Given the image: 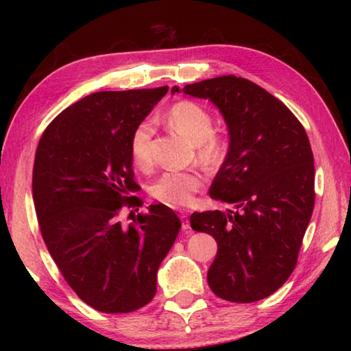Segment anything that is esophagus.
<instances>
[{
    "instance_id": "obj_1",
    "label": "esophagus",
    "mask_w": 351,
    "mask_h": 351,
    "mask_svg": "<svg viewBox=\"0 0 351 351\" xmlns=\"http://www.w3.org/2000/svg\"><path fill=\"white\" fill-rule=\"evenodd\" d=\"M180 218H181V226L184 230H187L190 228V221H189V217L187 213H180Z\"/></svg>"
}]
</instances>
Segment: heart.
Returning <instances> with one entry per match:
<instances>
[{
    "instance_id": "1",
    "label": "heart",
    "mask_w": 351,
    "mask_h": 351,
    "mask_svg": "<svg viewBox=\"0 0 351 351\" xmlns=\"http://www.w3.org/2000/svg\"><path fill=\"white\" fill-rule=\"evenodd\" d=\"M164 117L178 133L197 145L199 159L209 164L217 161L219 147L213 136V121L209 111L192 100H181L171 105ZM153 123L145 119L134 127L130 138L133 161L141 169H147L153 161ZM204 181V175L199 170L167 171L152 184L150 193L170 207H186L192 204L195 193L203 189Z\"/></svg>"
}]
</instances>
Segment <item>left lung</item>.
I'll return each instance as SVG.
<instances>
[{"instance_id":"8db88e82","label":"left lung","mask_w":351,"mask_h":351,"mask_svg":"<svg viewBox=\"0 0 351 351\" xmlns=\"http://www.w3.org/2000/svg\"><path fill=\"white\" fill-rule=\"evenodd\" d=\"M209 99L229 130V150L210 198L234 210L190 215L218 245L207 272L213 294L235 304L265 299L288 280L314 207V158L293 112L254 82L221 75L171 94Z\"/></svg>"}]
</instances>
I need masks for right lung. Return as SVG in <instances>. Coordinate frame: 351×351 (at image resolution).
Masks as SVG:
<instances>
[{
	"instance_id": "right-lung-1",
	"label": "right lung",
	"mask_w": 351,
	"mask_h": 351,
	"mask_svg": "<svg viewBox=\"0 0 351 351\" xmlns=\"http://www.w3.org/2000/svg\"><path fill=\"white\" fill-rule=\"evenodd\" d=\"M169 91H102L68 106L45 130L32 171L41 237L74 293L102 313H132L156 294V274L180 232L170 207L123 226L138 190L130 138Z\"/></svg>"
}]
</instances>
